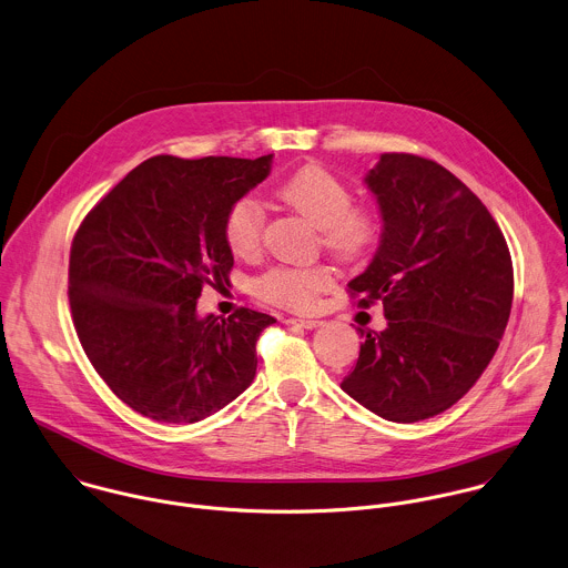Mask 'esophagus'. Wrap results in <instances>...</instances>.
Wrapping results in <instances>:
<instances>
[{"mask_svg": "<svg viewBox=\"0 0 568 568\" xmlns=\"http://www.w3.org/2000/svg\"><path fill=\"white\" fill-rule=\"evenodd\" d=\"M287 325H294V327H303V329H316V327H321V321H305V318H287L285 321Z\"/></svg>", "mask_w": 568, "mask_h": 568, "instance_id": "esophagus-1", "label": "esophagus"}]
</instances>
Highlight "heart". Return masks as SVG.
<instances>
[{
  "mask_svg": "<svg viewBox=\"0 0 568 568\" xmlns=\"http://www.w3.org/2000/svg\"><path fill=\"white\" fill-rule=\"evenodd\" d=\"M276 195L307 222L321 227L323 245L342 261L355 263L366 258L382 236L379 213L371 206L353 204L351 189L323 166L301 169L278 186ZM263 227L265 215L261 204L252 195L236 200L224 220V239L230 252L241 258L258 254ZM332 283L334 272L327 265H276L252 281V292L265 303L307 312Z\"/></svg>",
  "mask_w": 568,
  "mask_h": 568,
  "instance_id": "b5f03b06",
  "label": "heart"
}]
</instances>
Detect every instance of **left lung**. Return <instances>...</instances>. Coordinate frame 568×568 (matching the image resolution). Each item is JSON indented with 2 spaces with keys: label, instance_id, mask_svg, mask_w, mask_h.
Wrapping results in <instances>:
<instances>
[{
  "label": "left lung",
  "instance_id": "1",
  "mask_svg": "<svg viewBox=\"0 0 568 568\" xmlns=\"http://www.w3.org/2000/svg\"><path fill=\"white\" fill-rule=\"evenodd\" d=\"M384 232L371 265L348 283L357 307L384 305L388 327L362 332L342 379L371 413L413 424L454 406L503 341L514 265L485 204L448 169L413 153H382L366 175Z\"/></svg>",
  "mask_w": 568,
  "mask_h": 568
}]
</instances>
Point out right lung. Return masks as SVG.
I'll return each instance as SVG.
<instances>
[{
    "mask_svg": "<svg viewBox=\"0 0 568 568\" xmlns=\"http://www.w3.org/2000/svg\"><path fill=\"white\" fill-rule=\"evenodd\" d=\"M256 160L155 155L85 215L70 247V312L97 373L135 413L195 424L256 373V341L276 323L239 307L197 318L204 285L230 281L227 209L270 173Z\"/></svg>",
    "mask_w": 568,
    "mask_h": 568,
    "instance_id": "add662e5",
    "label": "right lung"
}]
</instances>
